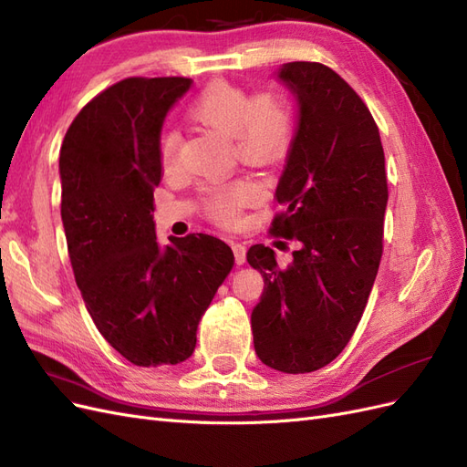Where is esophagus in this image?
<instances>
[{
  "label": "esophagus",
  "instance_id": "esophagus-1",
  "mask_svg": "<svg viewBox=\"0 0 467 467\" xmlns=\"http://www.w3.org/2000/svg\"><path fill=\"white\" fill-rule=\"evenodd\" d=\"M232 249H234V257H235V263L237 265H244L245 263V245L244 244H232Z\"/></svg>",
  "mask_w": 467,
  "mask_h": 467
}]
</instances>
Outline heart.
<instances>
[{"label": "heart", "mask_w": 467, "mask_h": 467, "mask_svg": "<svg viewBox=\"0 0 467 467\" xmlns=\"http://www.w3.org/2000/svg\"><path fill=\"white\" fill-rule=\"evenodd\" d=\"M192 122L232 138L239 158L251 163H275L286 151L292 136V109L278 91L249 97L228 81H214L192 99L187 109ZM181 136L163 130L160 136V160L171 169L177 160ZM259 196V187L249 179H235L206 194V212L220 223L237 220L244 206Z\"/></svg>", "instance_id": "b5f03b06"}]
</instances>
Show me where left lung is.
<instances>
[{
  "instance_id": "left-lung-1",
  "label": "left lung",
  "mask_w": 467,
  "mask_h": 467,
  "mask_svg": "<svg viewBox=\"0 0 467 467\" xmlns=\"http://www.w3.org/2000/svg\"><path fill=\"white\" fill-rule=\"evenodd\" d=\"M276 79L298 101V129L271 232L300 249L285 268L271 247L247 251L265 280L251 331L263 364L306 374L341 355L368 302L384 249L386 160L368 107L331 67L290 62Z\"/></svg>"
}]
</instances>
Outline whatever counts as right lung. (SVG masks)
<instances>
[{
  "label": "right lung",
  "instance_id": "1",
  "mask_svg": "<svg viewBox=\"0 0 467 467\" xmlns=\"http://www.w3.org/2000/svg\"><path fill=\"white\" fill-rule=\"evenodd\" d=\"M189 78H129L79 110L60 150L62 223L83 302L107 343L136 366L179 364L234 266L206 234L155 237L161 126Z\"/></svg>",
  "mask_w": 467,
  "mask_h": 467
}]
</instances>
